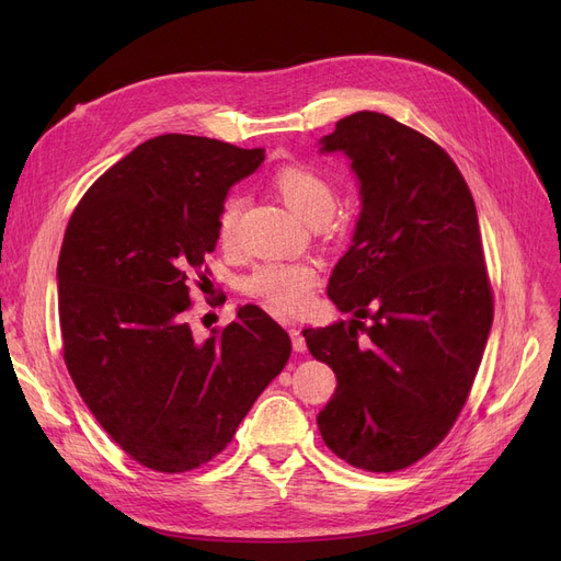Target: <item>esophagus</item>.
Listing matches in <instances>:
<instances>
[{
  "mask_svg": "<svg viewBox=\"0 0 561 561\" xmlns=\"http://www.w3.org/2000/svg\"><path fill=\"white\" fill-rule=\"evenodd\" d=\"M288 332H290L293 350H296V352H305V350H307V339H305L302 330H300V328H296V325H293Z\"/></svg>",
  "mask_w": 561,
  "mask_h": 561,
  "instance_id": "1",
  "label": "esophagus"
}]
</instances>
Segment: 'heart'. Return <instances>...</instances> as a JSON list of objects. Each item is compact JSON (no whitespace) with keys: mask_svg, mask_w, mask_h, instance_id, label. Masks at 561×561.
I'll use <instances>...</instances> for the list:
<instances>
[{"mask_svg":"<svg viewBox=\"0 0 561 561\" xmlns=\"http://www.w3.org/2000/svg\"><path fill=\"white\" fill-rule=\"evenodd\" d=\"M273 186L293 211L307 222H325L336 209L334 184L316 165L290 161L275 170ZM245 197L229 195L218 211V241L222 248H233L239 241ZM318 286V271L311 261H265L241 279L245 296L282 313L305 311Z\"/></svg>","mask_w":561,"mask_h":561,"instance_id":"b5f03b06","label":"heart"}]
</instances>
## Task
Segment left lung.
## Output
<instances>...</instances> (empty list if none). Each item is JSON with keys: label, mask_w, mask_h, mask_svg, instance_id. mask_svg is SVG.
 Instances as JSON below:
<instances>
[{"label": "left lung", "mask_w": 561, "mask_h": 561, "mask_svg": "<svg viewBox=\"0 0 561 561\" xmlns=\"http://www.w3.org/2000/svg\"><path fill=\"white\" fill-rule=\"evenodd\" d=\"M322 150L352 159L362 216L328 286L357 320L305 330L339 381L318 430L350 466L393 473L446 438L484 355L493 290L478 211L444 147L385 113L343 117Z\"/></svg>", "instance_id": "8db88e82"}]
</instances>
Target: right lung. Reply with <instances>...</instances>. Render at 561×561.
Returning a JSON list of instances; mask_svg holds the SVG:
<instances>
[{
	"mask_svg": "<svg viewBox=\"0 0 561 561\" xmlns=\"http://www.w3.org/2000/svg\"><path fill=\"white\" fill-rule=\"evenodd\" d=\"M263 159V147L163 134L98 176L68 222L56 268L64 362L104 432L157 473L220 455L290 357L288 334L256 305L204 341L186 320L225 195Z\"/></svg>",
	"mask_w": 561,
	"mask_h": 561,
	"instance_id": "obj_1",
	"label": "right lung"
}]
</instances>
